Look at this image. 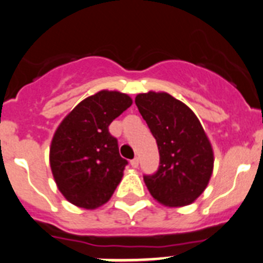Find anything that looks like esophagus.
<instances>
[{
    "label": "esophagus",
    "mask_w": 263,
    "mask_h": 263,
    "mask_svg": "<svg viewBox=\"0 0 263 263\" xmlns=\"http://www.w3.org/2000/svg\"><path fill=\"white\" fill-rule=\"evenodd\" d=\"M130 165H132V166H133V167H138V165H139V159H138V157H136V159L132 160V161H130Z\"/></svg>",
    "instance_id": "1"
}]
</instances>
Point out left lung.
Listing matches in <instances>:
<instances>
[{
    "instance_id": "8db88e82",
    "label": "left lung",
    "mask_w": 263,
    "mask_h": 263,
    "mask_svg": "<svg viewBox=\"0 0 263 263\" xmlns=\"http://www.w3.org/2000/svg\"><path fill=\"white\" fill-rule=\"evenodd\" d=\"M136 104L159 147V171L143 177L149 194L171 208L192 204L213 173V148L204 127L190 107L165 91L138 94Z\"/></svg>"
}]
</instances>
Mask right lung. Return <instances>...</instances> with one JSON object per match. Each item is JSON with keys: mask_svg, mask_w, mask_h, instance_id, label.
<instances>
[{"mask_svg": "<svg viewBox=\"0 0 263 263\" xmlns=\"http://www.w3.org/2000/svg\"><path fill=\"white\" fill-rule=\"evenodd\" d=\"M133 101L120 91L101 90L80 102L59 124L50 144V167L59 191L71 204L97 209L114 195L127 161L108 132Z\"/></svg>", "mask_w": 263, "mask_h": 263, "instance_id": "right-lung-1", "label": "right lung"}]
</instances>
